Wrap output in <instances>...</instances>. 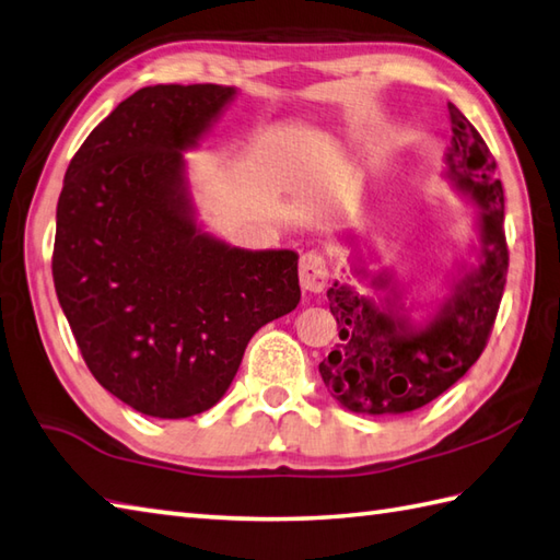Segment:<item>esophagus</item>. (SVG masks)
<instances>
[{
	"label": "esophagus",
	"mask_w": 560,
	"mask_h": 560,
	"mask_svg": "<svg viewBox=\"0 0 560 560\" xmlns=\"http://www.w3.org/2000/svg\"><path fill=\"white\" fill-rule=\"evenodd\" d=\"M301 289L308 293H320L327 283V267L325 259L317 252H305L299 265Z\"/></svg>",
	"instance_id": "esophagus-1"
}]
</instances>
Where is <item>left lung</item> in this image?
Instances as JSON below:
<instances>
[{
	"label": "left lung",
	"mask_w": 560,
	"mask_h": 560,
	"mask_svg": "<svg viewBox=\"0 0 560 560\" xmlns=\"http://www.w3.org/2000/svg\"><path fill=\"white\" fill-rule=\"evenodd\" d=\"M448 118L454 136L442 179L476 206V235L468 259L448 279L446 299L418 313L410 283L390 269H371L378 255L364 235H335L349 249V277L327 289L339 342L320 361V376L349 412L405 415L440 398L476 364L495 323L510 259L502 230L505 196L478 130L454 104Z\"/></svg>",
	"instance_id": "1"
}]
</instances>
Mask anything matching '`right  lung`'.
Wrapping results in <instances>:
<instances>
[{
	"mask_svg": "<svg viewBox=\"0 0 560 560\" xmlns=\"http://www.w3.org/2000/svg\"><path fill=\"white\" fill-rule=\"evenodd\" d=\"M237 86L155 84L82 142L55 215L52 281L102 386L160 420L225 396L261 325L301 301L293 249H245L196 215L184 152L201 145Z\"/></svg>",
	"mask_w": 560,
	"mask_h": 560,
	"instance_id": "right-lung-1",
	"label": "right lung"
}]
</instances>
